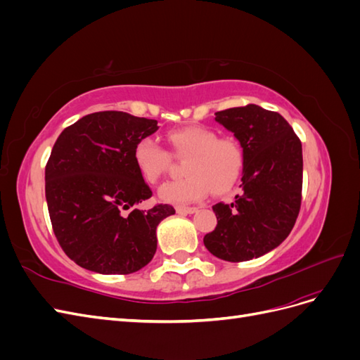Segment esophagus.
Wrapping results in <instances>:
<instances>
[{"label":"esophagus","instance_id":"obj_1","mask_svg":"<svg viewBox=\"0 0 360 360\" xmlns=\"http://www.w3.org/2000/svg\"><path fill=\"white\" fill-rule=\"evenodd\" d=\"M176 212L180 214H192V213H197L198 209L197 207H186V205H177L176 207Z\"/></svg>","mask_w":360,"mask_h":360}]
</instances>
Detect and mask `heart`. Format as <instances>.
Returning <instances> with one entry per match:
<instances>
[{"label":"heart","mask_w":360,"mask_h":360,"mask_svg":"<svg viewBox=\"0 0 360 360\" xmlns=\"http://www.w3.org/2000/svg\"><path fill=\"white\" fill-rule=\"evenodd\" d=\"M169 153L155 139L141 138L134 147V162L147 183L155 184L171 165V156L184 159L181 171L186 177L163 184L159 197L168 202L198 201L212 191L230 192L240 180L245 153L234 138H219L204 126H184L167 134Z\"/></svg>","instance_id":"1"}]
</instances>
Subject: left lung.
I'll use <instances>...</instances> for the list:
<instances>
[{
    "label": "left lung",
    "instance_id": "obj_1",
    "mask_svg": "<svg viewBox=\"0 0 360 360\" xmlns=\"http://www.w3.org/2000/svg\"><path fill=\"white\" fill-rule=\"evenodd\" d=\"M245 153L240 195L213 205L217 225L204 236L210 252L240 263L279 246L291 233L302 204V143L287 120L258 105L216 112Z\"/></svg>",
    "mask_w": 360,
    "mask_h": 360
}]
</instances>
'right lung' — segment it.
I'll list each match as a JSON object with an SVG mask.
<instances>
[{"mask_svg":"<svg viewBox=\"0 0 360 360\" xmlns=\"http://www.w3.org/2000/svg\"><path fill=\"white\" fill-rule=\"evenodd\" d=\"M159 129L156 120L122 111L82 117L57 138L45 168L53 234L76 264L103 275H129L153 258L156 228L176 213L169 204L134 209L151 189L134 162L136 141Z\"/></svg>","mask_w":360,"mask_h":360,"instance_id":"add662e5","label":"right lung"}]
</instances>
